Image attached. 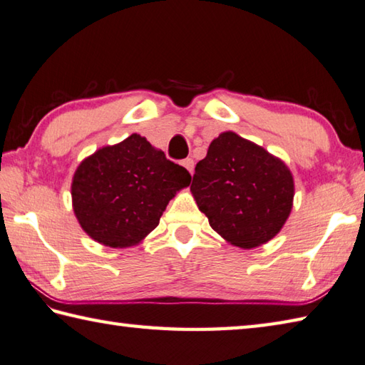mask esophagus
Returning a JSON list of instances; mask_svg holds the SVG:
<instances>
[{
  "label": "esophagus",
  "instance_id": "obj_1",
  "mask_svg": "<svg viewBox=\"0 0 365 365\" xmlns=\"http://www.w3.org/2000/svg\"><path fill=\"white\" fill-rule=\"evenodd\" d=\"M182 166L187 169L190 174H192V169H195V161H192L191 158H187V160L182 161Z\"/></svg>",
  "mask_w": 365,
  "mask_h": 365
}]
</instances>
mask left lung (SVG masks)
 Segmentation results:
<instances>
[{
    "instance_id": "8db88e82",
    "label": "left lung",
    "mask_w": 365,
    "mask_h": 365,
    "mask_svg": "<svg viewBox=\"0 0 365 365\" xmlns=\"http://www.w3.org/2000/svg\"><path fill=\"white\" fill-rule=\"evenodd\" d=\"M190 190L212 230L247 250L267 244L282 231L294 201V178L287 164L234 131L210 142Z\"/></svg>"
}]
</instances>
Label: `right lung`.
<instances>
[{"label":"right lung","instance_id":"right-lung-1","mask_svg":"<svg viewBox=\"0 0 365 365\" xmlns=\"http://www.w3.org/2000/svg\"><path fill=\"white\" fill-rule=\"evenodd\" d=\"M190 183L187 169L134 133L81 161L71 183L73 210L98 244L134 247L158 226L170 199Z\"/></svg>","mask_w":365,"mask_h":365}]
</instances>
